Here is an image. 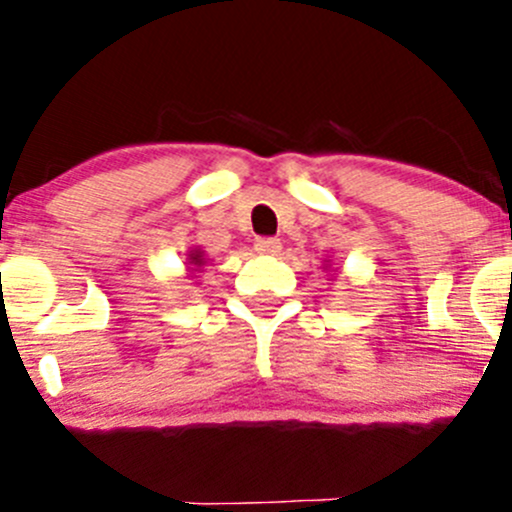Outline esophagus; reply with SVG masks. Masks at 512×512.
<instances>
[{
	"instance_id": "1",
	"label": "esophagus",
	"mask_w": 512,
	"mask_h": 512,
	"mask_svg": "<svg viewBox=\"0 0 512 512\" xmlns=\"http://www.w3.org/2000/svg\"><path fill=\"white\" fill-rule=\"evenodd\" d=\"M254 249L258 254H266V256H276L281 251V241L271 239V236H263V239H256Z\"/></svg>"
}]
</instances>
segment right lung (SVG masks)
<instances>
[{"instance_id":"add662e5","label":"right lung","mask_w":512,"mask_h":512,"mask_svg":"<svg viewBox=\"0 0 512 512\" xmlns=\"http://www.w3.org/2000/svg\"><path fill=\"white\" fill-rule=\"evenodd\" d=\"M189 263H191V266H201V263H204V258H201V251H191Z\"/></svg>"}]
</instances>
